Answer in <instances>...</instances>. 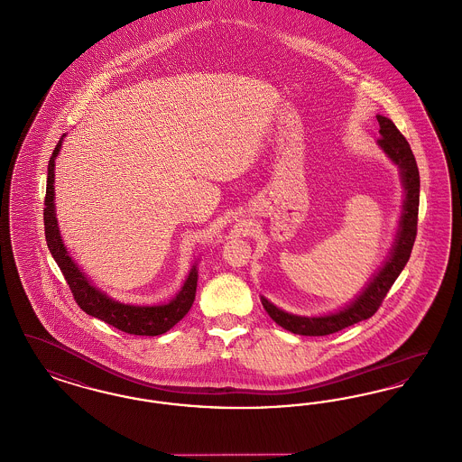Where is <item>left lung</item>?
Instances as JSON below:
<instances>
[{
	"label": "left lung",
	"instance_id": "1",
	"mask_svg": "<svg viewBox=\"0 0 462 462\" xmlns=\"http://www.w3.org/2000/svg\"><path fill=\"white\" fill-rule=\"evenodd\" d=\"M380 122V134L378 144L384 150V153L395 162L402 171V180L405 188V200H403V212H402L401 229L397 235L395 246L392 250L390 259L383 265L382 271L374 276V280L367 284L357 300L352 301L346 309L337 314L322 316V318H300L282 312L276 305L265 300L262 297V305L271 316V319L280 324L284 329L303 335V337H326L331 333L341 331L356 322L369 319L380 309L388 290L399 278L402 269L411 257L416 235H418V212H420V171L414 159V153L403 138L397 125L388 117L376 116Z\"/></svg>",
	"mask_w": 462,
	"mask_h": 462
}]
</instances>
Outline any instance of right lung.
I'll use <instances>...</instances> for the list:
<instances>
[{
	"mask_svg": "<svg viewBox=\"0 0 462 462\" xmlns=\"http://www.w3.org/2000/svg\"><path fill=\"white\" fill-rule=\"evenodd\" d=\"M65 134H61L60 141L57 143L50 163H48V180H46V197H44V210H42V219H44V236H46V245L53 255L55 262L60 267L61 274L65 282L69 284L72 297L80 309L97 318L101 321L121 329L127 335H140V337H157L165 331H169L174 324L188 314L195 301V293H197V282H199V273L197 267L191 269L188 280L184 286L180 288L178 297L167 305H153V307H136V305H124L119 301L108 299L103 295L97 288H93L84 274L80 273L79 267L69 257L65 246L59 235L57 227V219H55V205H53V182H55V159L60 152L61 140Z\"/></svg>",
	"mask_w": 462,
	"mask_h": 462,
	"instance_id": "obj_1",
	"label": "right lung"
}]
</instances>
